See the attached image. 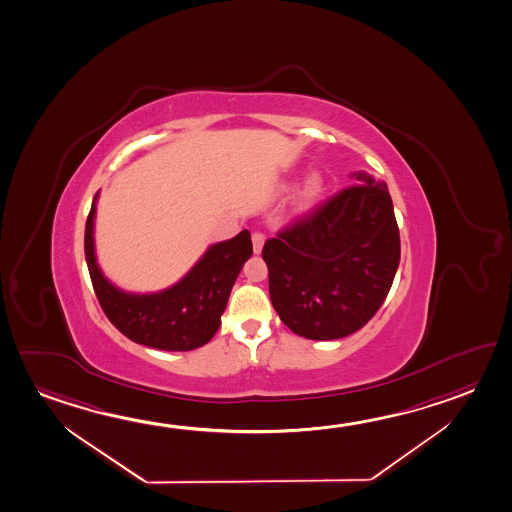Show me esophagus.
<instances>
[{
	"mask_svg": "<svg viewBox=\"0 0 512 512\" xmlns=\"http://www.w3.org/2000/svg\"><path fill=\"white\" fill-rule=\"evenodd\" d=\"M263 243H265L263 234L252 233V251H254V254H260L263 251Z\"/></svg>",
	"mask_w": 512,
	"mask_h": 512,
	"instance_id": "34e87169",
	"label": "esophagus"
}]
</instances>
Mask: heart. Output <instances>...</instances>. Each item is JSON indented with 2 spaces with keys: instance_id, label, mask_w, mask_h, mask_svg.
<instances>
[{
  "instance_id": "heart-1",
  "label": "heart",
  "mask_w": 512,
  "mask_h": 512,
  "mask_svg": "<svg viewBox=\"0 0 512 512\" xmlns=\"http://www.w3.org/2000/svg\"><path fill=\"white\" fill-rule=\"evenodd\" d=\"M292 186L285 184L283 190H290ZM324 193V181L319 174H310L304 179L303 184L297 190V204L299 208H312Z\"/></svg>"
}]
</instances>
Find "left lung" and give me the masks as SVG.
I'll use <instances>...</instances> for the list:
<instances>
[{
	"instance_id": "obj_1",
	"label": "left lung",
	"mask_w": 512,
	"mask_h": 512,
	"mask_svg": "<svg viewBox=\"0 0 512 512\" xmlns=\"http://www.w3.org/2000/svg\"><path fill=\"white\" fill-rule=\"evenodd\" d=\"M263 247L270 301L299 337L335 340L380 310L399 265L387 184L365 172Z\"/></svg>"
}]
</instances>
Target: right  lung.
Here are the masks:
<instances>
[{
	"label": "right lung",
	"instance_id": "add662e5",
	"mask_svg": "<svg viewBox=\"0 0 512 512\" xmlns=\"http://www.w3.org/2000/svg\"><path fill=\"white\" fill-rule=\"evenodd\" d=\"M98 193L86 222L87 269L107 319L125 337L163 351H191L208 344L220 328L229 294L243 263L251 258V233L243 229L208 251L175 285L159 292H127L105 278L96 261L95 217Z\"/></svg>",
	"mask_w": 512,
	"mask_h": 512
}]
</instances>
